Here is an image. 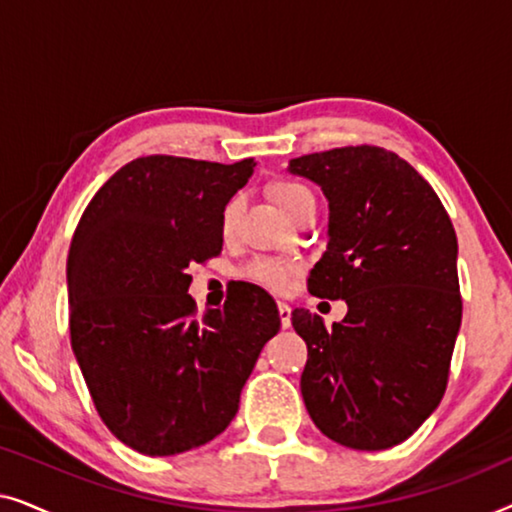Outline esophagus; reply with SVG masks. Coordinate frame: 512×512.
Returning <instances> with one entry per match:
<instances>
[{"label": "esophagus", "mask_w": 512, "mask_h": 512, "mask_svg": "<svg viewBox=\"0 0 512 512\" xmlns=\"http://www.w3.org/2000/svg\"><path fill=\"white\" fill-rule=\"evenodd\" d=\"M277 310H279V319H282V326L289 328L291 326V305L284 303V300H279Z\"/></svg>", "instance_id": "34e87169"}]
</instances>
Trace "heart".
<instances>
[{
  "instance_id": "1",
  "label": "heart",
  "mask_w": 512,
  "mask_h": 512,
  "mask_svg": "<svg viewBox=\"0 0 512 512\" xmlns=\"http://www.w3.org/2000/svg\"><path fill=\"white\" fill-rule=\"evenodd\" d=\"M270 195L272 200L277 202V207L282 209L286 216L296 219V216L303 212L305 207L317 205L314 200V193L307 188L305 184L293 179H277L275 184L270 186ZM240 209H242V200L230 198L226 205L221 209V235L223 237H233L235 228H237V219H240ZM300 265L296 261H289V258H275V256H258L254 261H249L242 268V277L249 279L263 289L275 291V293H284L291 286V279L296 275Z\"/></svg>"
}]
</instances>
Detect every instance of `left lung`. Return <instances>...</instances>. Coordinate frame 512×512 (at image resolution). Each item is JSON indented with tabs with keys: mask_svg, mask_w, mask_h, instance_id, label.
Returning a JSON list of instances; mask_svg holds the SVG:
<instances>
[{
	"mask_svg": "<svg viewBox=\"0 0 512 512\" xmlns=\"http://www.w3.org/2000/svg\"><path fill=\"white\" fill-rule=\"evenodd\" d=\"M289 170L328 198V247L312 296L345 300V319L293 310L307 345L300 377L317 429L352 450H387L438 408L461 326L457 233L429 181L394 151L342 146Z\"/></svg>",
	"mask_w": 512,
	"mask_h": 512,
	"instance_id": "8db88e82",
	"label": "left lung"
}]
</instances>
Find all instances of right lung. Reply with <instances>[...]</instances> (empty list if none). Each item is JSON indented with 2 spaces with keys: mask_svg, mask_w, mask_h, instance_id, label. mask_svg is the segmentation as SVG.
Instances as JSON below:
<instances>
[{
  "mask_svg": "<svg viewBox=\"0 0 512 512\" xmlns=\"http://www.w3.org/2000/svg\"><path fill=\"white\" fill-rule=\"evenodd\" d=\"M144 156L83 209L67 258L69 335L97 415L146 457L214 440L233 422L258 354L277 335L268 291L237 282L198 314L188 265L219 256L221 209L254 172Z\"/></svg>",
  "mask_w": 512,
  "mask_h": 512,
  "instance_id": "1",
  "label": "right lung"
}]
</instances>
